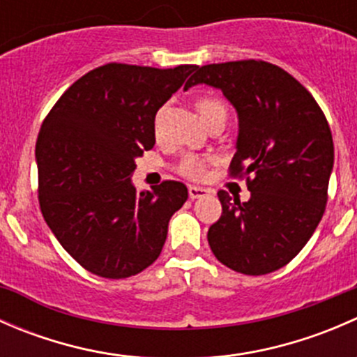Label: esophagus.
<instances>
[{
    "instance_id": "1",
    "label": "esophagus",
    "mask_w": 357,
    "mask_h": 357,
    "mask_svg": "<svg viewBox=\"0 0 357 357\" xmlns=\"http://www.w3.org/2000/svg\"><path fill=\"white\" fill-rule=\"evenodd\" d=\"M188 195H190V199H192V200L202 199V197L208 195V190L202 188V186H190V188H188Z\"/></svg>"
}]
</instances>
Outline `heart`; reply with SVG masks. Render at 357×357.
<instances>
[{"label": "heart", "mask_w": 357, "mask_h": 357, "mask_svg": "<svg viewBox=\"0 0 357 357\" xmlns=\"http://www.w3.org/2000/svg\"><path fill=\"white\" fill-rule=\"evenodd\" d=\"M197 110H199L202 121L205 124L212 121V119L219 117V115H225L226 117V107L221 100L212 98V96H204L197 102ZM178 172L185 178L190 179H199L202 174H204L205 169V158L199 155H185L181 160L178 162Z\"/></svg>", "instance_id": "b5f03b06"}]
</instances>
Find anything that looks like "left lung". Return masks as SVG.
I'll return each mask as SVG.
<instances>
[{
    "label": "left lung",
    "instance_id": "left-lung-1",
    "mask_svg": "<svg viewBox=\"0 0 357 357\" xmlns=\"http://www.w3.org/2000/svg\"><path fill=\"white\" fill-rule=\"evenodd\" d=\"M221 89L238 115L231 176L247 178L250 199L219 192L222 214L208 228L215 259L243 275H268L304 248L325 212L333 139L311 93L289 72L262 62L200 67L185 89Z\"/></svg>",
    "mask_w": 357,
    "mask_h": 357
}]
</instances>
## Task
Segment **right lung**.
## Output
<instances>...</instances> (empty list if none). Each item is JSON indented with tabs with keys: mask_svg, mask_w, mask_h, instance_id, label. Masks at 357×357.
<instances>
[{
	"mask_svg": "<svg viewBox=\"0 0 357 357\" xmlns=\"http://www.w3.org/2000/svg\"><path fill=\"white\" fill-rule=\"evenodd\" d=\"M197 66L107 63L60 96L36 142L39 205L53 235L93 275L129 278L155 262L169 219L188 199L179 181L138 192L136 158L155 145V114Z\"/></svg>",
	"mask_w": 357,
	"mask_h": 357,
	"instance_id": "1",
	"label": "right lung"
}]
</instances>
